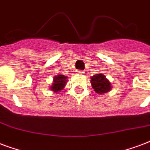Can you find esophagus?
Segmentation results:
<instances>
[{"label":"esophagus","instance_id":"34e87169","mask_svg":"<svg viewBox=\"0 0 150 150\" xmlns=\"http://www.w3.org/2000/svg\"><path fill=\"white\" fill-rule=\"evenodd\" d=\"M77 73H78V74H83V72H82V71H78V72H77Z\"/></svg>","mask_w":150,"mask_h":150}]
</instances>
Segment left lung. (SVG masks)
Returning a JSON list of instances; mask_svg holds the SVG:
<instances>
[{
	"label": "left lung",
	"instance_id": "left-lung-1",
	"mask_svg": "<svg viewBox=\"0 0 150 150\" xmlns=\"http://www.w3.org/2000/svg\"><path fill=\"white\" fill-rule=\"evenodd\" d=\"M91 84L93 89L98 94H104L111 90V84L101 73L96 74L91 77Z\"/></svg>",
	"mask_w": 150,
	"mask_h": 150
}]
</instances>
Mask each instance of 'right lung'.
Returning <instances> with one entry per match:
<instances>
[{
    "mask_svg": "<svg viewBox=\"0 0 150 150\" xmlns=\"http://www.w3.org/2000/svg\"><path fill=\"white\" fill-rule=\"evenodd\" d=\"M67 81H68V79H67L66 76L62 75V74L56 75V76H54L53 83L50 88L54 92H60L65 88L66 83H67Z\"/></svg>",
    "mask_w": 150,
    "mask_h": 150,
    "instance_id": "add662e5",
    "label": "right lung"
}]
</instances>
